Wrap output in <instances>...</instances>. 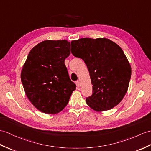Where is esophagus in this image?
<instances>
[{"label":"esophagus","instance_id":"esophagus-1","mask_svg":"<svg viewBox=\"0 0 151 151\" xmlns=\"http://www.w3.org/2000/svg\"><path fill=\"white\" fill-rule=\"evenodd\" d=\"M76 86L78 87H80V86H81V85H80V81H78H78H76Z\"/></svg>","mask_w":151,"mask_h":151}]
</instances>
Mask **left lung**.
I'll use <instances>...</instances> for the list:
<instances>
[{
    "label": "left lung",
    "instance_id": "left-lung-1",
    "mask_svg": "<svg viewBox=\"0 0 151 151\" xmlns=\"http://www.w3.org/2000/svg\"><path fill=\"white\" fill-rule=\"evenodd\" d=\"M71 53L82 58L93 85L87 104L96 112L110 110L124 99L131 76L130 63L122 48L108 38H82L71 41Z\"/></svg>",
    "mask_w": 151,
    "mask_h": 151
}]
</instances>
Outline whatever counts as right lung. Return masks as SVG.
I'll list each match as a JSON object with an SVG mask.
<instances>
[{
  "label": "right lung",
  "instance_id": "obj_1",
  "mask_svg": "<svg viewBox=\"0 0 151 151\" xmlns=\"http://www.w3.org/2000/svg\"><path fill=\"white\" fill-rule=\"evenodd\" d=\"M70 54L68 40H44L31 49L23 65L20 78L24 91L31 103L44 113L62 111L76 89L64 64Z\"/></svg>",
  "mask_w": 151,
  "mask_h": 151
}]
</instances>
